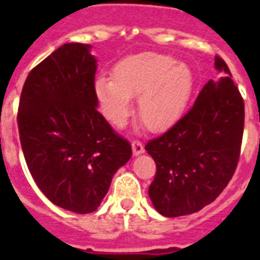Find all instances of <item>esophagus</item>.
I'll return each mask as SVG.
<instances>
[{
  "label": "esophagus",
  "mask_w": 260,
  "mask_h": 260,
  "mask_svg": "<svg viewBox=\"0 0 260 260\" xmlns=\"http://www.w3.org/2000/svg\"><path fill=\"white\" fill-rule=\"evenodd\" d=\"M132 151H134L135 156L142 155L143 152H144V147H143L142 142H139V140H134V142H132Z\"/></svg>",
  "instance_id": "34e87169"
}]
</instances>
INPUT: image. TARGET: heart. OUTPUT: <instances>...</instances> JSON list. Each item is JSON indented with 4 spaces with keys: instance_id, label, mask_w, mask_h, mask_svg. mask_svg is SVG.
<instances>
[{
    "instance_id": "b5f03b06",
    "label": "heart",
    "mask_w": 260,
    "mask_h": 260,
    "mask_svg": "<svg viewBox=\"0 0 260 260\" xmlns=\"http://www.w3.org/2000/svg\"><path fill=\"white\" fill-rule=\"evenodd\" d=\"M196 89L187 64L156 52L128 56L114 66L113 78L100 77L94 94L104 117L116 128L125 125L138 98L139 117L152 132H163L179 121Z\"/></svg>"
}]
</instances>
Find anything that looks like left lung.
<instances>
[{
    "instance_id": "left-lung-1",
    "label": "left lung",
    "mask_w": 260,
    "mask_h": 260,
    "mask_svg": "<svg viewBox=\"0 0 260 260\" xmlns=\"http://www.w3.org/2000/svg\"><path fill=\"white\" fill-rule=\"evenodd\" d=\"M193 108L162 136L146 144L156 163L148 189L166 217L196 213L220 196L238 166L244 129V102L221 58Z\"/></svg>"
}]
</instances>
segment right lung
Wrapping results in <instances>:
<instances>
[{
	"instance_id": "add662e5",
	"label": "right lung",
	"mask_w": 260,
	"mask_h": 260,
	"mask_svg": "<svg viewBox=\"0 0 260 260\" xmlns=\"http://www.w3.org/2000/svg\"><path fill=\"white\" fill-rule=\"evenodd\" d=\"M91 46L67 43L32 69L17 124L26 166L44 196L74 213L97 210L116 171L132 156L97 110Z\"/></svg>"
}]
</instances>
